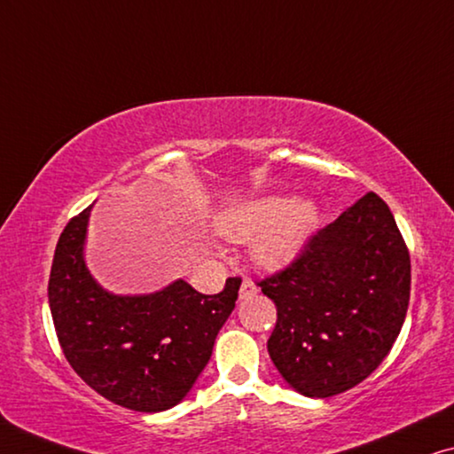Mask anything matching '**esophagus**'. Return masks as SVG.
<instances>
[{
    "label": "esophagus",
    "mask_w": 454,
    "mask_h": 454,
    "mask_svg": "<svg viewBox=\"0 0 454 454\" xmlns=\"http://www.w3.org/2000/svg\"><path fill=\"white\" fill-rule=\"evenodd\" d=\"M254 294H257V286H254V284H253L251 279H248V278L242 279L239 296H240L242 300H245V298H251V296H254Z\"/></svg>",
    "instance_id": "34e87169"
}]
</instances>
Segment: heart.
<instances>
[{
    "label": "heart",
    "mask_w": 454,
    "mask_h": 454,
    "mask_svg": "<svg viewBox=\"0 0 454 454\" xmlns=\"http://www.w3.org/2000/svg\"><path fill=\"white\" fill-rule=\"evenodd\" d=\"M226 239H254L253 253L267 267L288 263L306 245L317 226V207L310 201L263 197L232 206L215 218Z\"/></svg>",
    "instance_id": "1"
}]
</instances>
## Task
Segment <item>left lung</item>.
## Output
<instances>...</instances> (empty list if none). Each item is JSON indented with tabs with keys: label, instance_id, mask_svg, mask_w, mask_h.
Returning <instances> with one entry per match:
<instances>
[{
	"label": "left lung",
	"instance_id": "left-lung-1",
	"mask_svg": "<svg viewBox=\"0 0 454 454\" xmlns=\"http://www.w3.org/2000/svg\"><path fill=\"white\" fill-rule=\"evenodd\" d=\"M257 286L278 309L267 349L279 374L306 397H333L391 352L410 304V251L370 191Z\"/></svg>",
	"mask_w": 454,
	"mask_h": 454
}]
</instances>
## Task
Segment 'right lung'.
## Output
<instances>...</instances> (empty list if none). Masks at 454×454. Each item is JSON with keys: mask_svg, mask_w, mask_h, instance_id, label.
Wrapping results in <instances>:
<instances>
[{"mask_svg": "<svg viewBox=\"0 0 454 454\" xmlns=\"http://www.w3.org/2000/svg\"><path fill=\"white\" fill-rule=\"evenodd\" d=\"M90 207L74 215L55 247L49 306L55 333L75 374L102 397L156 413L183 401L212 356L239 298L240 278L206 296L178 279L150 296H114L84 263Z\"/></svg>", "mask_w": 454, "mask_h": 454, "instance_id": "right-lung-1", "label": "right lung"}]
</instances>
